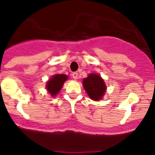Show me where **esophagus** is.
Instances as JSON below:
<instances>
[{
  "mask_svg": "<svg viewBox=\"0 0 155 155\" xmlns=\"http://www.w3.org/2000/svg\"><path fill=\"white\" fill-rule=\"evenodd\" d=\"M72 77H73L74 79H78V72H73L72 73Z\"/></svg>",
  "mask_w": 155,
  "mask_h": 155,
  "instance_id": "esophagus-1",
  "label": "esophagus"
}]
</instances>
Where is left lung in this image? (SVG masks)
<instances>
[{
  "label": "left lung",
  "instance_id": "1",
  "mask_svg": "<svg viewBox=\"0 0 155 155\" xmlns=\"http://www.w3.org/2000/svg\"><path fill=\"white\" fill-rule=\"evenodd\" d=\"M83 85L88 96L94 101L101 99L106 89L103 79L96 74H91L84 78Z\"/></svg>",
  "mask_w": 155,
  "mask_h": 155
}]
</instances>
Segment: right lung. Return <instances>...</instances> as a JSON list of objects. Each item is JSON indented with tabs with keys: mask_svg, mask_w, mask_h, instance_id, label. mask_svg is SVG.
I'll list each match as a JSON object with an SVG mask.
<instances>
[{
	"mask_svg": "<svg viewBox=\"0 0 155 155\" xmlns=\"http://www.w3.org/2000/svg\"><path fill=\"white\" fill-rule=\"evenodd\" d=\"M68 77L65 74H56L49 80L46 84V88L52 96H54L62 88L63 84Z\"/></svg>",
	"mask_w": 155,
	"mask_h": 155,
	"instance_id": "1",
	"label": "right lung"
}]
</instances>
